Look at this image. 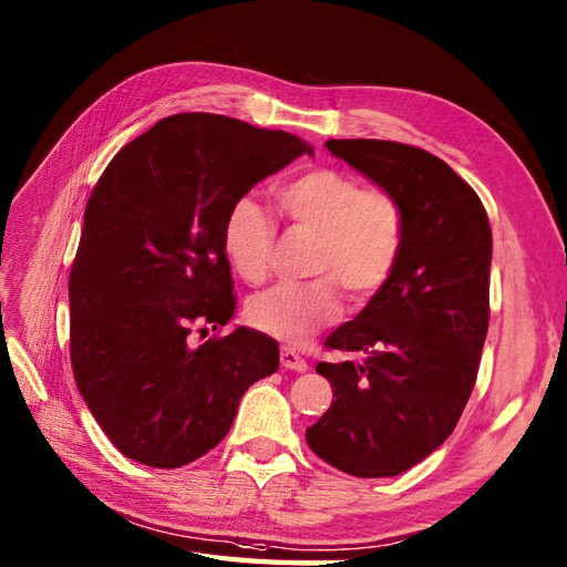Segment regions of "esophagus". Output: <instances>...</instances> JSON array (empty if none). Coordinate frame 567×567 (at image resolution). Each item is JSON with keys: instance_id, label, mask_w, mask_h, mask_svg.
Returning <instances> with one entry per match:
<instances>
[{"instance_id": "esophagus-1", "label": "esophagus", "mask_w": 567, "mask_h": 567, "mask_svg": "<svg viewBox=\"0 0 567 567\" xmlns=\"http://www.w3.org/2000/svg\"><path fill=\"white\" fill-rule=\"evenodd\" d=\"M281 368L286 370H296V372H306L308 370V363L306 358H300L293 349H281Z\"/></svg>"}]
</instances>
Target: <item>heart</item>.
Returning <instances> with one entry per match:
<instances>
[{"instance_id":"obj_1","label":"heart","mask_w":567,"mask_h":567,"mask_svg":"<svg viewBox=\"0 0 567 567\" xmlns=\"http://www.w3.org/2000/svg\"><path fill=\"white\" fill-rule=\"evenodd\" d=\"M276 204L291 226L317 236L308 284H281L257 293L247 320L265 334L302 343L341 312V293L353 306L375 298L402 259L406 212L396 195L363 187L337 168H310L276 192ZM276 228L252 199L233 204L224 226V250L247 284H261L271 269Z\"/></svg>"}]
</instances>
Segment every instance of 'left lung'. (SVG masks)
I'll return each instance as SVG.
<instances>
[{
  "label": "left lung",
  "instance_id": "obj_1",
  "mask_svg": "<svg viewBox=\"0 0 567 567\" xmlns=\"http://www.w3.org/2000/svg\"><path fill=\"white\" fill-rule=\"evenodd\" d=\"M324 146L399 197L406 240L388 286L329 334L327 349L355 358L317 363L337 399L306 440L339 472L399 476L445 443L472 396L488 331L491 224L476 192L423 148Z\"/></svg>",
  "mask_w": 567,
  "mask_h": 567
}]
</instances>
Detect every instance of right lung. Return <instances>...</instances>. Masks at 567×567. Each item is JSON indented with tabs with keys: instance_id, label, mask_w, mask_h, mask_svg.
I'll return each mask as SVG.
<instances>
[{
	"instance_id": "add662e5",
	"label": "right lung",
	"mask_w": 567,
	"mask_h": 567,
	"mask_svg": "<svg viewBox=\"0 0 567 567\" xmlns=\"http://www.w3.org/2000/svg\"><path fill=\"white\" fill-rule=\"evenodd\" d=\"M312 146L243 120H158L110 161L69 276L76 388L124 457L177 468L230 431L243 394L279 368L250 327L192 343L236 312L224 226L233 204Z\"/></svg>"
}]
</instances>
